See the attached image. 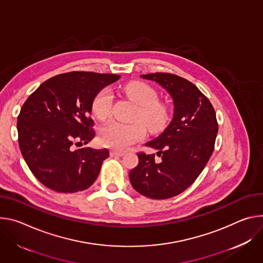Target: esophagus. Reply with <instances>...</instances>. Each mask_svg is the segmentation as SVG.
<instances>
[{
  "instance_id": "34e87169",
  "label": "esophagus",
  "mask_w": 263,
  "mask_h": 263,
  "mask_svg": "<svg viewBox=\"0 0 263 263\" xmlns=\"http://www.w3.org/2000/svg\"><path fill=\"white\" fill-rule=\"evenodd\" d=\"M125 153L124 152H121V151H115V149H111L109 152V155L110 157H122Z\"/></svg>"
}]
</instances>
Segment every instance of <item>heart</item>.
<instances>
[{"label":"heart","mask_w":263,"mask_h":263,"mask_svg":"<svg viewBox=\"0 0 263 263\" xmlns=\"http://www.w3.org/2000/svg\"><path fill=\"white\" fill-rule=\"evenodd\" d=\"M125 93L138 105L135 112V119L142 120L152 132H159L166 123L167 114L163 105L158 102V94L146 83L140 81L128 83L125 86ZM112 103L111 92L103 89L95 96L92 102V111L99 120H105L110 115ZM146 134L144 125L135 121L122 123L110 121L104 124L99 130V140L103 146L116 151H124L132 144L142 140Z\"/></svg>","instance_id":"heart-1"}]
</instances>
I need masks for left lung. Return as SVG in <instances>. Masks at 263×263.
<instances>
[{
    "mask_svg": "<svg viewBox=\"0 0 263 263\" xmlns=\"http://www.w3.org/2000/svg\"><path fill=\"white\" fill-rule=\"evenodd\" d=\"M161 85L170 95L173 116L161 135L145 145L155 155L137 154L138 165L129 171L132 186L140 194L165 199L190 187L212 156L218 132L215 110L192 82L168 73L140 75Z\"/></svg>",
    "mask_w": 263,
    "mask_h": 263,
    "instance_id": "8db88e82",
    "label": "left lung"
}]
</instances>
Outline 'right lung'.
Instances as JSON below:
<instances>
[{
    "label": "right lung",
    "mask_w": 263,
    "mask_h": 263,
    "mask_svg": "<svg viewBox=\"0 0 263 263\" xmlns=\"http://www.w3.org/2000/svg\"><path fill=\"white\" fill-rule=\"evenodd\" d=\"M115 74L70 72L56 75L28 97L17 117L18 145L25 162L46 187L62 193L89 188L96 181L106 148L83 147L95 137L92 102Z\"/></svg>",
    "instance_id": "right-lung-1"
}]
</instances>
